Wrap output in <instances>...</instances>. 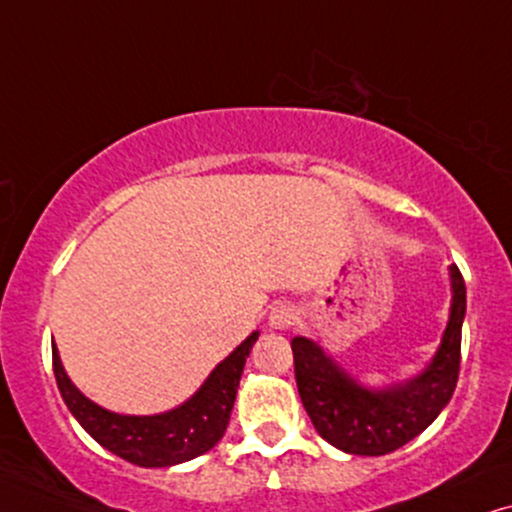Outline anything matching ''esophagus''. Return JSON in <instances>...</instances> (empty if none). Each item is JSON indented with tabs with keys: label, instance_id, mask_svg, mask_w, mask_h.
Masks as SVG:
<instances>
[{
	"label": "esophagus",
	"instance_id": "1",
	"mask_svg": "<svg viewBox=\"0 0 512 512\" xmlns=\"http://www.w3.org/2000/svg\"><path fill=\"white\" fill-rule=\"evenodd\" d=\"M295 320H297V311L295 306L290 304H278L269 313V325L274 327V330H288V327L295 325Z\"/></svg>",
	"mask_w": 512,
	"mask_h": 512
}]
</instances>
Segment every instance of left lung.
Returning <instances> with one entry per match:
<instances>
[{
    "instance_id": "8db88e82",
    "label": "left lung",
    "mask_w": 512,
    "mask_h": 512,
    "mask_svg": "<svg viewBox=\"0 0 512 512\" xmlns=\"http://www.w3.org/2000/svg\"><path fill=\"white\" fill-rule=\"evenodd\" d=\"M449 283L452 304L438 351L424 370L405 381L370 388L318 342L292 339L299 398L320 438L346 454L381 456L407 445L438 419L459 379L466 318V283L454 264L449 267Z\"/></svg>"
}]
</instances>
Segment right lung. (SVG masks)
Returning a JSON list of instances; mask_svg holds the SVG:
<instances>
[{
  "mask_svg": "<svg viewBox=\"0 0 512 512\" xmlns=\"http://www.w3.org/2000/svg\"><path fill=\"white\" fill-rule=\"evenodd\" d=\"M260 332H252L208 374L199 391L168 412L119 414L86 398L67 377L63 360L53 346V372L67 410L91 438L121 459L142 468H168L206 454L222 440L241 381L245 358Z\"/></svg>",
  "mask_w": 512,
  "mask_h": 512,
  "instance_id": "obj_1",
  "label": "right lung"
}]
</instances>
